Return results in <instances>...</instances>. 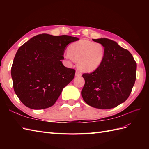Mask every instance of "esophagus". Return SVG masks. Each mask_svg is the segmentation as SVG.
I'll return each instance as SVG.
<instances>
[{
  "label": "esophagus",
  "mask_w": 149,
  "mask_h": 149,
  "mask_svg": "<svg viewBox=\"0 0 149 149\" xmlns=\"http://www.w3.org/2000/svg\"><path fill=\"white\" fill-rule=\"evenodd\" d=\"M81 76V74L80 72L78 71H76L75 73V76H76V77H79V76Z\"/></svg>",
  "instance_id": "34e87169"
}]
</instances>
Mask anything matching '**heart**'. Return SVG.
Segmentation results:
<instances>
[{"mask_svg":"<svg viewBox=\"0 0 149 149\" xmlns=\"http://www.w3.org/2000/svg\"><path fill=\"white\" fill-rule=\"evenodd\" d=\"M105 54V48L101 43L81 40L70 45L65 56L68 60L78 61L81 71L89 73L100 67Z\"/></svg>","mask_w":149,"mask_h":149,"instance_id":"1","label":"heart"}]
</instances>
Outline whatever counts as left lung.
Returning <instances> with one entry per match:
<instances>
[{"mask_svg": "<svg viewBox=\"0 0 149 149\" xmlns=\"http://www.w3.org/2000/svg\"><path fill=\"white\" fill-rule=\"evenodd\" d=\"M106 49L102 65L91 73H84L83 100L101 109L114 108L129 97L136 79L137 64L127 49L106 38L93 39Z\"/></svg>", "mask_w": 149, "mask_h": 149, "instance_id": "obj_1", "label": "left lung"}]
</instances>
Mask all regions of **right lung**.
I'll return each mask as SVG.
<instances>
[{
  "mask_svg": "<svg viewBox=\"0 0 149 149\" xmlns=\"http://www.w3.org/2000/svg\"><path fill=\"white\" fill-rule=\"evenodd\" d=\"M77 37L40 34L22 45L11 69L13 89L25 106L32 109L52 106L73 79L75 70L63 65L64 52Z\"/></svg>",
  "mask_w": 149,
  "mask_h": 149,
  "instance_id": "1",
  "label": "right lung"
}]
</instances>
